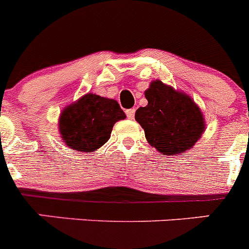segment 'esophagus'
<instances>
[{
  "label": "esophagus",
  "mask_w": 249,
  "mask_h": 249,
  "mask_svg": "<svg viewBox=\"0 0 249 249\" xmlns=\"http://www.w3.org/2000/svg\"><path fill=\"white\" fill-rule=\"evenodd\" d=\"M135 108H129V109H126V116L129 118V120H132V118L135 117Z\"/></svg>",
  "instance_id": "34e87169"
}]
</instances>
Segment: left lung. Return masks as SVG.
I'll use <instances>...</instances> for the list:
<instances>
[{"mask_svg": "<svg viewBox=\"0 0 249 249\" xmlns=\"http://www.w3.org/2000/svg\"><path fill=\"white\" fill-rule=\"evenodd\" d=\"M144 94L148 105L140 107L135 118L148 143L166 156L192 148L204 131L202 112L192 98L160 81H153Z\"/></svg>", "mask_w": 249, "mask_h": 249, "instance_id": "1", "label": "left lung"}]
</instances>
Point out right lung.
<instances>
[{
    "label": "right lung",
    "instance_id": "add662e5",
    "mask_svg": "<svg viewBox=\"0 0 249 249\" xmlns=\"http://www.w3.org/2000/svg\"><path fill=\"white\" fill-rule=\"evenodd\" d=\"M124 117L117 101L89 93L62 112L59 133L68 147L92 152L109 140L114 123Z\"/></svg>",
    "mask_w": 249,
    "mask_h": 249
}]
</instances>
